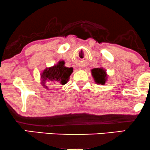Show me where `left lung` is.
<instances>
[{
    "instance_id": "obj_1",
    "label": "left lung",
    "mask_w": 150,
    "mask_h": 150,
    "mask_svg": "<svg viewBox=\"0 0 150 150\" xmlns=\"http://www.w3.org/2000/svg\"><path fill=\"white\" fill-rule=\"evenodd\" d=\"M92 75L97 84L104 85L107 80L106 70H104L103 68H94L92 70Z\"/></svg>"
}]
</instances>
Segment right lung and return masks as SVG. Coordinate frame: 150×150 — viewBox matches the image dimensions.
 I'll return each instance as SVG.
<instances>
[{
	"instance_id": "obj_1",
	"label": "right lung",
	"mask_w": 150,
	"mask_h": 150,
	"mask_svg": "<svg viewBox=\"0 0 150 150\" xmlns=\"http://www.w3.org/2000/svg\"><path fill=\"white\" fill-rule=\"evenodd\" d=\"M64 64L63 61H59L57 65L44 70L41 75L44 87L47 88V86L45 85L46 82L62 85H64L68 82L73 69V68H67Z\"/></svg>"
}]
</instances>
